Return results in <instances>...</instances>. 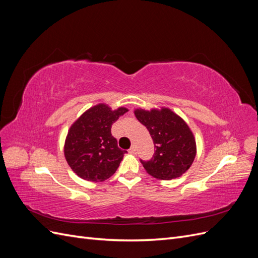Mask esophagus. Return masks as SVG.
Listing matches in <instances>:
<instances>
[{
  "instance_id": "1",
  "label": "esophagus",
  "mask_w": 258,
  "mask_h": 258,
  "mask_svg": "<svg viewBox=\"0 0 258 258\" xmlns=\"http://www.w3.org/2000/svg\"><path fill=\"white\" fill-rule=\"evenodd\" d=\"M129 153H131V154H136V153H137V147H136V145H132V146H131V148L129 150Z\"/></svg>"
}]
</instances>
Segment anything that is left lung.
<instances>
[{
  "mask_svg": "<svg viewBox=\"0 0 258 258\" xmlns=\"http://www.w3.org/2000/svg\"><path fill=\"white\" fill-rule=\"evenodd\" d=\"M137 119L147 128L156 151L148 161L141 160L146 172L159 179L184 174L196 157V140L188 124L168 107L137 108Z\"/></svg>",
  "mask_w": 258,
  "mask_h": 258,
  "instance_id": "1",
  "label": "left lung"
}]
</instances>
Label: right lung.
I'll return each mask as SVG.
<instances>
[{"label":"right lung","instance_id":"obj_1","mask_svg":"<svg viewBox=\"0 0 258 258\" xmlns=\"http://www.w3.org/2000/svg\"><path fill=\"white\" fill-rule=\"evenodd\" d=\"M128 112L100 103L90 107L69 129L64 143V157L80 177L90 182H103L111 177L123 157L122 151L112 136V124Z\"/></svg>","mask_w":258,"mask_h":258}]
</instances>
